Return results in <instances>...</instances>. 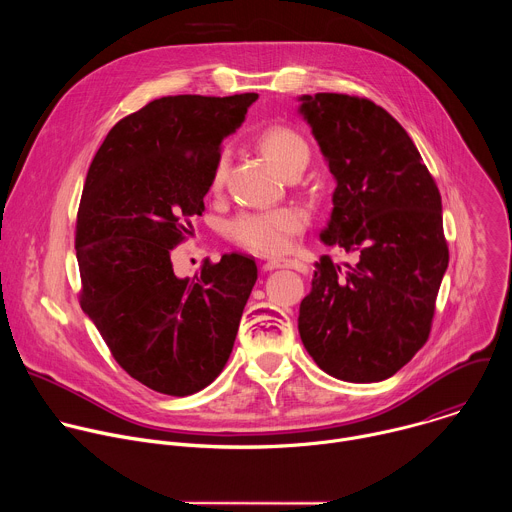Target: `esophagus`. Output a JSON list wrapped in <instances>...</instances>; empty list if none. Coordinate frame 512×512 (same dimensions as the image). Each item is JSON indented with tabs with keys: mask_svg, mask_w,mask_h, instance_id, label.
I'll return each mask as SVG.
<instances>
[{
	"mask_svg": "<svg viewBox=\"0 0 512 512\" xmlns=\"http://www.w3.org/2000/svg\"><path fill=\"white\" fill-rule=\"evenodd\" d=\"M273 269H296V271H304L306 265L298 259H271L263 263V271H273Z\"/></svg>",
	"mask_w": 512,
	"mask_h": 512,
	"instance_id": "obj_1",
	"label": "esophagus"
}]
</instances>
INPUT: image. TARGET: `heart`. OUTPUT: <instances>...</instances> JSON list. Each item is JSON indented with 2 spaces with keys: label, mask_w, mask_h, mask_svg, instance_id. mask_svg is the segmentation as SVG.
Instances as JSON below:
<instances>
[{
  "label": "heart",
  "mask_w": 512,
  "mask_h": 512,
  "mask_svg": "<svg viewBox=\"0 0 512 512\" xmlns=\"http://www.w3.org/2000/svg\"><path fill=\"white\" fill-rule=\"evenodd\" d=\"M259 148L285 176L310 160V148L306 139L291 127L273 125L259 135ZM227 176V160L221 158L212 172V188L223 186ZM308 223L306 212L294 206L277 208L269 212H245L233 218L229 235L243 247L259 255H279L291 249L296 237Z\"/></svg>",
  "instance_id": "obj_1"
}]
</instances>
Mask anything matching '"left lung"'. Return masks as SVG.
Here are the masks:
<instances>
[{"label": "left lung", "mask_w": 512, "mask_h": 512, "mask_svg": "<svg viewBox=\"0 0 512 512\" xmlns=\"http://www.w3.org/2000/svg\"><path fill=\"white\" fill-rule=\"evenodd\" d=\"M336 182L320 241L358 255L316 263L298 330L318 367L346 383L393 377L425 344L448 269L442 196L413 139L383 107L338 93L298 97Z\"/></svg>", "instance_id": "8db88e82"}]
</instances>
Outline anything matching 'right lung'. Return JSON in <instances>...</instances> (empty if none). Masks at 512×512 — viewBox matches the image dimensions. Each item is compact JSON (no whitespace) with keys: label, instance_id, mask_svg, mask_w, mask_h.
I'll list each match as a JSON object with an SVG mask.
<instances>
[{"label":"right lung","instance_id":"1","mask_svg":"<svg viewBox=\"0 0 512 512\" xmlns=\"http://www.w3.org/2000/svg\"><path fill=\"white\" fill-rule=\"evenodd\" d=\"M257 93L162 97L121 119L95 154L77 216L81 308L121 369L184 397L227 364L257 281L253 257L204 261L178 277L172 249L202 214L225 137Z\"/></svg>","mask_w":512,"mask_h":512}]
</instances>
